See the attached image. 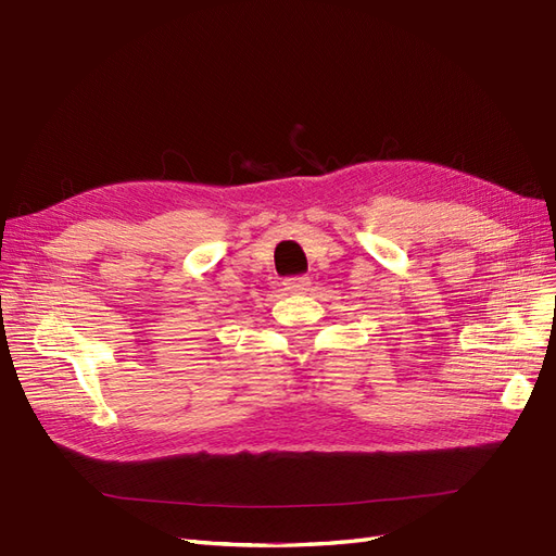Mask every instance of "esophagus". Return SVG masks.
I'll return each instance as SVG.
<instances>
[{"instance_id":"esophagus-1","label":"esophagus","mask_w":556,"mask_h":556,"mask_svg":"<svg viewBox=\"0 0 556 556\" xmlns=\"http://www.w3.org/2000/svg\"><path fill=\"white\" fill-rule=\"evenodd\" d=\"M282 285H285V290H288L290 294H301V292L308 290L311 280L306 276H290V278H285Z\"/></svg>"}]
</instances>
